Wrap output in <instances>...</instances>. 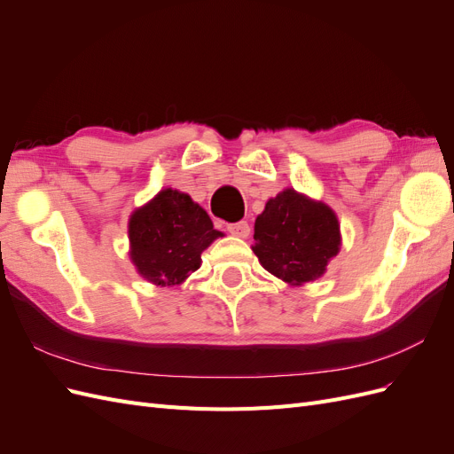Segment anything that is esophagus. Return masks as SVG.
I'll return each instance as SVG.
<instances>
[{"label": "esophagus", "mask_w": 454, "mask_h": 454, "mask_svg": "<svg viewBox=\"0 0 454 454\" xmlns=\"http://www.w3.org/2000/svg\"><path fill=\"white\" fill-rule=\"evenodd\" d=\"M227 231L231 232L232 237H239V239H246L250 235V225L248 222H237V223H229Z\"/></svg>", "instance_id": "1"}]
</instances>
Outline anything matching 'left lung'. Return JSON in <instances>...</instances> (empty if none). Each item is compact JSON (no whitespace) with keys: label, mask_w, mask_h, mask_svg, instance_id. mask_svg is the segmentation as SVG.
Instances as JSON below:
<instances>
[{"label":"left lung","mask_w":454,"mask_h":454,"mask_svg":"<svg viewBox=\"0 0 454 454\" xmlns=\"http://www.w3.org/2000/svg\"><path fill=\"white\" fill-rule=\"evenodd\" d=\"M252 246L259 263L292 286L320 278L340 250L335 212L327 204L284 189L255 219Z\"/></svg>","instance_id":"8db88e82"}]
</instances>
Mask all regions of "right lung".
<instances>
[{"label": "right lung", "mask_w": 454, "mask_h": 454, "mask_svg": "<svg viewBox=\"0 0 454 454\" xmlns=\"http://www.w3.org/2000/svg\"><path fill=\"white\" fill-rule=\"evenodd\" d=\"M223 232L189 195L162 189L129 222L130 259L138 274L155 286L182 284L200 267V254Z\"/></svg>", "instance_id": "1"}]
</instances>
